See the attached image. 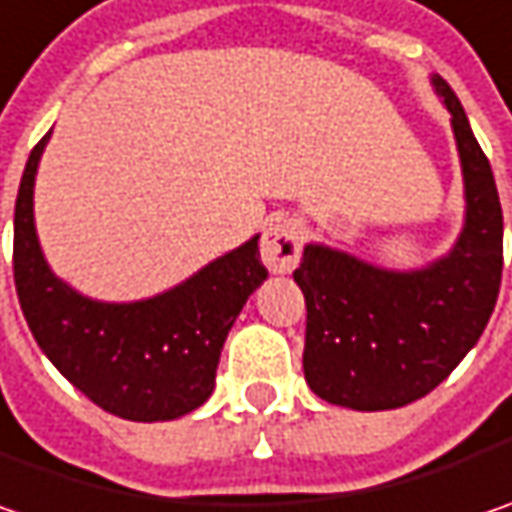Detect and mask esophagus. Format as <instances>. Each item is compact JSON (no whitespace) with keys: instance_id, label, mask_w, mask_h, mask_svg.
Returning a JSON list of instances; mask_svg holds the SVG:
<instances>
[{"instance_id":"1","label":"esophagus","mask_w":512,"mask_h":512,"mask_svg":"<svg viewBox=\"0 0 512 512\" xmlns=\"http://www.w3.org/2000/svg\"><path fill=\"white\" fill-rule=\"evenodd\" d=\"M301 226L295 220H275L263 231L260 240V260L266 263L269 272L275 275H286L298 266L301 257Z\"/></svg>"}]
</instances>
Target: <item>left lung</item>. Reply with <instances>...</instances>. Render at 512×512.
I'll return each instance as SVG.
<instances>
[{"label":"left lung","instance_id":"8db88e82","mask_svg":"<svg viewBox=\"0 0 512 512\" xmlns=\"http://www.w3.org/2000/svg\"><path fill=\"white\" fill-rule=\"evenodd\" d=\"M449 109L464 176V228L420 269H385L307 243L295 284L307 301L304 376L313 394L353 411H388L426 397L458 368L493 316L504 220L493 167L452 86L432 75Z\"/></svg>","mask_w":512,"mask_h":512}]
</instances>
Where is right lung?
<instances>
[{
  "mask_svg": "<svg viewBox=\"0 0 512 512\" xmlns=\"http://www.w3.org/2000/svg\"><path fill=\"white\" fill-rule=\"evenodd\" d=\"M48 133L28 156L14 211L19 307L51 365L95 406L136 423L191 414L214 391L228 330L269 278L255 234L182 284L141 301H98L48 266L34 226V182Z\"/></svg>",
  "mask_w": 512,
  "mask_h": 512,
  "instance_id": "right-lung-1",
  "label": "right lung"
}]
</instances>
